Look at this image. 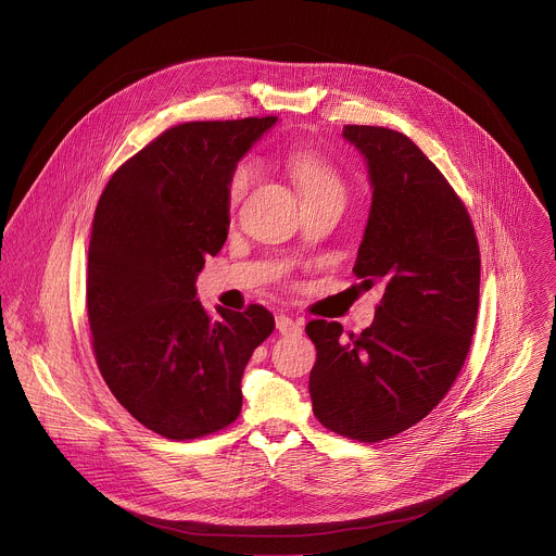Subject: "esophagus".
Segmentation results:
<instances>
[{
	"mask_svg": "<svg viewBox=\"0 0 556 556\" xmlns=\"http://www.w3.org/2000/svg\"><path fill=\"white\" fill-rule=\"evenodd\" d=\"M275 323H277V329L281 333H299L301 331V320H296V318H292L288 314H279L275 318Z\"/></svg>",
	"mask_w": 556,
	"mask_h": 556,
	"instance_id": "1",
	"label": "esophagus"
}]
</instances>
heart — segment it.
<instances>
[{"label":"heart","instance_id":"heart-1","mask_svg":"<svg viewBox=\"0 0 556 556\" xmlns=\"http://www.w3.org/2000/svg\"><path fill=\"white\" fill-rule=\"evenodd\" d=\"M290 165H292V174H294L299 188H301V194H305V192H325V190L342 192L340 176L320 156L309 154V152L294 154ZM253 176H255V165L251 161H242L236 167V172L229 180V203L231 205H238L240 199L247 194Z\"/></svg>","mask_w":556,"mask_h":556}]
</instances>
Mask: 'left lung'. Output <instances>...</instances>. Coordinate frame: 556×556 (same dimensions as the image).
<instances>
[{
  "instance_id": "8db88e82",
  "label": "left lung",
  "mask_w": 556,
  "mask_h": 556,
  "mask_svg": "<svg viewBox=\"0 0 556 556\" xmlns=\"http://www.w3.org/2000/svg\"><path fill=\"white\" fill-rule=\"evenodd\" d=\"M371 182V210L353 273L384 288L376 320L342 338L340 323L309 320L316 344L309 397L331 432L378 443L419 424L465 364L480 299V251L460 199L404 135L344 126Z\"/></svg>"
}]
</instances>
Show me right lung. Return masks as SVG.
Segmentation results:
<instances>
[{
	"mask_svg": "<svg viewBox=\"0 0 556 556\" xmlns=\"http://www.w3.org/2000/svg\"><path fill=\"white\" fill-rule=\"evenodd\" d=\"M277 117L178 124L128 159L96 207L87 314L98 368L148 430L188 441L242 410V374L273 333L264 305L247 312L197 299L207 255L229 233V180Z\"/></svg>",
	"mask_w": 556,
	"mask_h": 556,
	"instance_id": "right-lung-1",
	"label": "right lung"
}]
</instances>
